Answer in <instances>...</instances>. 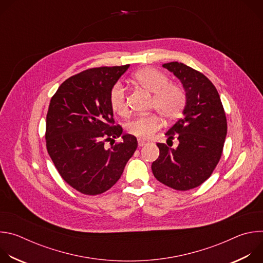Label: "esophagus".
Wrapping results in <instances>:
<instances>
[{
  "label": "esophagus",
  "instance_id": "esophagus-1",
  "mask_svg": "<svg viewBox=\"0 0 263 263\" xmlns=\"http://www.w3.org/2000/svg\"><path fill=\"white\" fill-rule=\"evenodd\" d=\"M148 141L147 140H145V139H141V138H139L138 139V146H143L144 144H146Z\"/></svg>",
  "mask_w": 263,
  "mask_h": 263
}]
</instances>
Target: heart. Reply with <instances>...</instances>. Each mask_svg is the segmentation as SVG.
<instances>
[{
	"mask_svg": "<svg viewBox=\"0 0 263 263\" xmlns=\"http://www.w3.org/2000/svg\"><path fill=\"white\" fill-rule=\"evenodd\" d=\"M134 80L147 91L154 93L153 106L166 120H175L180 117L185 106L186 96L182 87L170 83V79L162 71L146 67L138 70L134 74ZM110 106L115 112L125 116L128 111L125 86L117 82L109 93ZM161 126V121L157 116H145L133 119L127 125L130 134L144 139L148 138Z\"/></svg>",
	"mask_w": 263,
	"mask_h": 263,
	"instance_id": "1",
	"label": "heart"
}]
</instances>
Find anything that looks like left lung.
I'll list each match as a JSON object with an SVG mask.
<instances>
[{"instance_id": "left-lung-1", "label": "left lung", "mask_w": 263, "mask_h": 263, "mask_svg": "<svg viewBox=\"0 0 263 263\" xmlns=\"http://www.w3.org/2000/svg\"><path fill=\"white\" fill-rule=\"evenodd\" d=\"M162 66L180 80L186 102L182 118L165 133L167 140L178 137L179 144L157 143L160 152L152 172L171 189L189 191L205 182L218 163L227 120L215 86L202 72L178 61Z\"/></svg>"}]
</instances>
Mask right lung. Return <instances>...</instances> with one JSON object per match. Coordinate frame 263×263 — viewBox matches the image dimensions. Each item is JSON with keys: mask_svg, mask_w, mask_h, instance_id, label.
Returning a JSON list of instances; mask_svg holds the SVG:
<instances>
[{"mask_svg": "<svg viewBox=\"0 0 263 263\" xmlns=\"http://www.w3.org/2000/svg\"><path fill=\"white\" fill-rule=\"evenodd\" d=\"M129 66L86 69L65 80L51 99L48 153L62 179L81 194L95 196L111 189L137 147L135 136L122 135L121 126H111L109 93ZM120 136L121 143L104 147L105 141Z\"/></svg>", "mask_w": 263, "mask_h": 263, "instance_id": "1", "label": "right lung"}]
</instances>
